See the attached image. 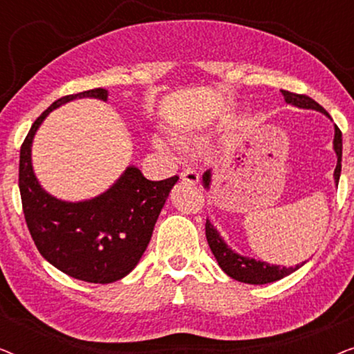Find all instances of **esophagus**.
<instances>
[{"mask_svg":"<svg viewBox=\"0 0 354 354\" xmlns=\"http://www.w3.org/2000/svg\"><path fill=\"white\" fill-rule=\"evenodd\" d=\"M180 178L183 183H190V185H196L200 182V176L195 169H185V171L180 172Z\"/></svg>","mask_w":354,"mask_h":354,"instance_id":"esophagus-1","label":"esophagus"}]
</instances>
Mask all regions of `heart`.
Segmentation results:
<instances>
[{
    "mask_svg": "<svg viewBox=\"0 0 354 354\" xmlns=\"http://www.w3.org/2000/svg\"><path fill=\"white\" fill-rule=\"evenodd\" d=\"M174 140H176L177 147L183 149V151H192V149H196L198 147H200V138L192 137V135H176ZM153 145H154V148H158V149H166V145H164V142H161V140H158V138L153 140Z\"/></svg>",
    "mask_w": 354,
    "mask_h": 354,
    "instance_id": "obj_1",
    "label": "heart"
}]
</instances>
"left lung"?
<instances>
[{"mask_svg":"<svg viewBox=\"0 0 354 354\" xmlns=\"http://www.w3.org/2000/svg\"><path fill=\"white\" fill-rule=\"evenodd\" d=\"M282 95L287 104H292L295 108L299 109H313L317 111V113H322L330 119V115L326 109L322 108L321 104H317L313 98H309L306 95H297L292 93V91L282 90ZM342 132L340 129L335 125V133H333V151L337 154V166L335 171H333V180H335V187H338V180H340V172H342ZM212 182V169H207V171L203 174V187L206 190L211 188ZM206 239L207 245L214 254V258L219 264V268L224 270V272L229 275V277L239 280V282L250 283V285H264L275 282V280H280L287 277L295 270H298L304 263L292 266V268H285V266H277V264H269L266 261H258L254 258H248V256H243L236 253L230 248L229 245L225 243L219 230L216 229L214 225L211 224V221H206Z\"/></svg>","mask_w":354,"mask_h":354,"instance_id":"obj_1","label":"left lung"}]
</instances>
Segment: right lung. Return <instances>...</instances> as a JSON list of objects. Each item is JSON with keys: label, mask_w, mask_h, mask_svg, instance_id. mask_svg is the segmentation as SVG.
<instances>
[{"label": "right lung", "mask_w": 354, "mask_h": 354, "mask_svg": "<svg viewBox=\"0 0 354 354\" xmlns=\"http://www.w3.org/2000/svg\"><path fill=\"white\" fill-rule=\"evenodd\" d=\"M104 88L62 96L35 122L24 140L19 161V190L24 216L38 251L71 277L90 283H111L132 272L151 240L159 212L178 177L153 182L127 166L108 190L84 201H64L40 185L33 171L32 145L51 111L69 101H108Z\"/></svg>", "instance_id": "1"}]
</instances>
